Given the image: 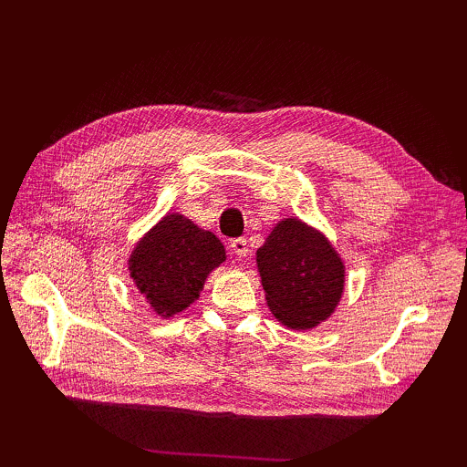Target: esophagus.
<instances>
[{
  "instance_id": "esophagus-1",
  "label": "esophagus",
  "mask_w": 467,
  "mask_h": 467,
  "mask_svg": "<svg viewBox=\"0 0 467 467\" xmlns=\"http://www.w3.org/2000/svg\"><path fill=\"white\" fill-rule=\"evenodd\" d=\"M231 251L236 254V256H246L249 254V243H246V239H234V241H231Z\"/></svg>"
}]
</instances>
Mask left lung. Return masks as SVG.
I'll return each instance as SVG.
<instances>
[{
  "label": "left lung",
  "instance_id": "obj_1",
  "mask_svg": "<svg viewBox=\"0 0 467 467\" xmlns=\"http://www.w3.org/2000/svg\"><path fill=\"white\" fill-rule=\"evenodd\" d=\"M266 305L291 329L329 319L345 289V265L325 234L299 218H283L256 251Z\"/></svg>",
  "mask_w": 467,
  "mask_h": 467
}]
</instances>
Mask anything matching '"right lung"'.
I'll use <instances>...</instances> for the list:
<instances>
[{
    "mask_svg": "<svg viewBox=\"0 0 467 467\" xmlns=\"http://www.w3.org/2000/svg\"><path fill=\"white\" fill-rule=\"evenodd\" d=\"M224 261L216 234L198 228L191 218L168 213L136 243L128 271L154 313L168 319L201 296L206 276Z\"/></svg>",
    "mask_w": 467,
    "mask_h": 467,
    "instance_id": "add662e5",
    "label": "right lung"
}]
</instances>
